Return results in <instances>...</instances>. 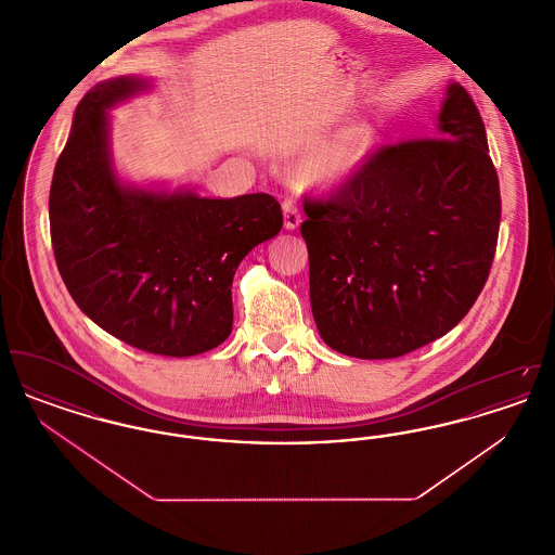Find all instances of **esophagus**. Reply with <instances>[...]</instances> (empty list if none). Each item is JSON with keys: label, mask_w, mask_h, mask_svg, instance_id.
<instances>
[{"label": "esophagus", "mask_w": 555, "mask_h": 555, "mask_svg": "<svg viewBox=\"0 0 555 555\" xmlns=\"http://www.w3.org/2000/svg\"><path fill=\"white\" fill-rule=\"evenodd\" d=\"M283 214H285V229L287 231H295L301 224V214H299L297 206L291 199L283 204Z\"/></svg>", "instance_id": "34e87169"}]
</instances>
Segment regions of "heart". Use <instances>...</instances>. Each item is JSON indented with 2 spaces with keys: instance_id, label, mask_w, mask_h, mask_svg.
<instances>
[{
  "instance_id": "heart-1",
  "label": "heart",
  "mask_w": 555,
  "mask_h": 555,
  "mask_svg": "<svg viewBox=\"0 0 555 555\" xmlns=\"http://www.w3.org/2000/svg\"><path fill=\"white\" fill-rule=\"evenodd\" d=\"M372 147L374 131L369 125H353L345 129L306 166V181L318 186L344 185L369 162Z\"/></svg>"
}]
</instances>
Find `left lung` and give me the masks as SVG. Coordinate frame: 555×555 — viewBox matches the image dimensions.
<instances>
[{"label": "left lung", "mask_w": 555, "mask_h": 555, "mask_svg": "<svg viewBox=\"0 0 555 555\" xmlns=\"http://www.w3.org/2000/svg\"><path fill=\"white\" fill-rule=\"evenodd\" d=\"M435 139L370 154L326 199H306L310 304L331 349L405 356L449 333L493 264L502 197L468 91L449 82Z\"/></svg>", "instance_id": "8db88e82"}]
</instances>
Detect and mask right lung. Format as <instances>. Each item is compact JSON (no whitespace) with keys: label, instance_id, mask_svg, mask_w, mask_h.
Here are the masks:
<instances>
[{"label":"right lung","instance_id":"obj_1","mask_svg":"<svg viewBox=\"0 0 555 555\" xmlns=\"http://www.w3.org/2000/svg\"><path fill=\"white\" fill-rule=\"evenodd\" d=\"M150 87L141 77H116L80 100L53 170V256L66 289L98 326L137 349L186 358L231 335L235 270L279 235L283 211L268 193L214 199L122 183L107 112Z\"/></svg>","mask_w":555,"mask_h":555}]
</instances>
